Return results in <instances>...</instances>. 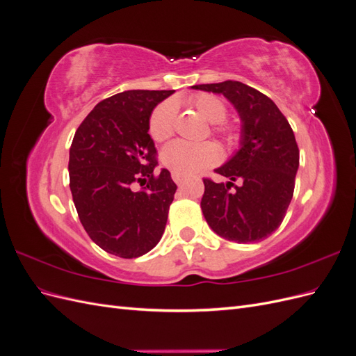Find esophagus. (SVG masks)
<instances>
[{"label": "esophagus", "mask_w": 356, "mask_h": 356, "mask_svg": "<svg viewBox=\"0 0 356 356\" xmlns=\"http://www.w3.org/2000/svg\"><path fill=\"white\" fill-rule=\"evenodd\" d=\"M172 179H174L177 184H181V182L184 181V177L179 175V174H175V172H174V174H172Z\"/></svg>", "instance_id": "obj_1"}]
</instances>
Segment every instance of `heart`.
<instances>
[{"instance_id": "obj_1", "label": "heart", "mask_w": 356, "mask_h": 356, "mask_svg": "<svg viewBox=\"0 0 356 356\" xmlns=\"http://www.w3.org/2000/svg\"><path fill=\"white\" fill-rule=\"evenodd\" d=\"M190 104L207 122L217 124L213 132L221 135L225 141L233 143L236 132L232 127L220 124L227 118V106L218 98L211 93H199L193 96ZM177 117V104L169 99L157 105L149 117V135L156 143H163L174 134ZM220 148L212 143L203 144H188L184 141H175L169 144L163 153L161 161L172 172L179 175H193L196 172L212 166L220 160Z\"/></svg>"}]
</instances>
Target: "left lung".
Listing matches in <instances>:
<instances>
[{
    "label": "left lung",
    "mask_w": 356,
    "mask_h": 356,
    "mask_svg": "<svg viewBox=\"0 0 356 356\" xmlns=\"http://www.w3.org/2000/svg\"><path fill=\"white\" fill-rule=\"evenodd\" d=\"M191 88L224 95L241 117V147L215 169L229 181L203 179L204 220L227 241H263L281 225L293 199L300 159L293 129L268 96L241 81ZM234 180L241 184L234 186Z\"/></svg>",
    "instance_id": "1"
}]
</instances>
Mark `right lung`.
Wrapping results in <instances>:
<instances>
[{"label":"right lung","instance_id":"1","mask_svg":"<svg viewBox=\"0 0 356 356\" xmlns=\"http://www.w3.org/2000/svg\"><path fill=\"white\" fill-rule=\"evenodd\" d=\"M174 90H126L101 101L84 118L70 148V188L90 239L108 254L136 258L165 232L177 184L168 169L154 177L156 147L148 135L156 105ZM145 177L143 191L133 190Z\"/></svg>","mask_w":356,"mask_h":356}]
</instances>
